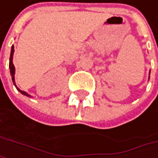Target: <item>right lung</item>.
Masks as SVG:
<instances>
[{"mask_svg": "<svg viewBox=\"0 0 158 158\" xmlns=\"http://www.w3.org/2000/svg\"><path fill=\"white\" fill-rule=\"evenodd\" d=\"M13 54H14V46H12V48H11V53H10V59H9V69H10V74H11V77H12V81H13V83H14V85L16 86V83H15V67H14V64H13ZM16 88H17V90L19 91V92H21L23 95H24V96H27V97H31L30 95H28L26 92H24V91H22V90H20L19 88H18L17 86H16Z\"/></svg>", "mask_w": 158, "mask_h": 158, "instance_id": "obj_1", "label": "right lung"}]
</instances>
